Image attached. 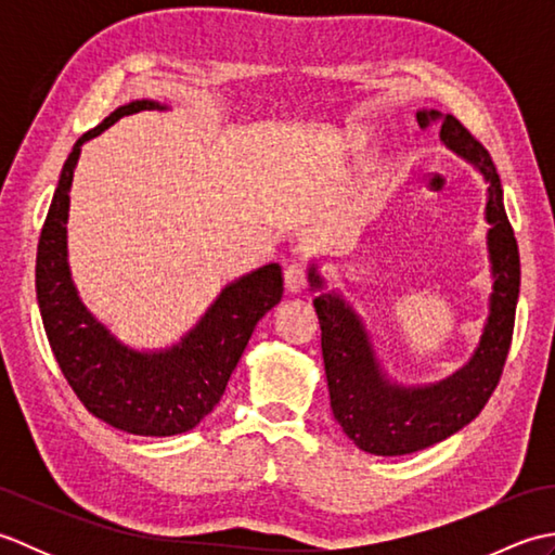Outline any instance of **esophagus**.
Here are the masks:
<instances>
[{"label": "esophagus", "mask_w": 555, "mask_h": 555, "mask_svg": "<svg viewBox=\"0 0 555 555\" xmlns=\"http://www.w3.org/2000/svg\"><path fill=\"white\" fill-rule=\"evenodd\" d=\"M284 284L288 293L298 296V293L308 288V271H305L300 264H288L284 271Z\"/></svg>", "instance_id": "obj_1"}]
</instances>
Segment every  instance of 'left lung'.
I'll list each match as a JSON object with an SVG mask.
<instances>
[{
	"label": "left lung",
	"instance_id": "obj_1",
	"mask_svg": "<svg viewBox=\"0 0 555 555\" xmlns=\"http://www.w3.org/2000/svg\"><path fill=\"white\" fill-rule=\"evenodd\" d=\"M420 128L441 124V143L485 176L489 221L487 250L491 262L489 317L479 344L463 367L441 382L405 386L376 360L362 317L338 288L326 291L320 264L312 259L308 281L322 326L324 372L336 422L360 451L372 455H408L439 443L473 422L496 388L511 350L517 296H520V253L503 207V188L485 145L455 116L436 109L417 112Z\"/></svg>",
	"mask_w": 555,
	"mask_h": 555
}]
</instances>
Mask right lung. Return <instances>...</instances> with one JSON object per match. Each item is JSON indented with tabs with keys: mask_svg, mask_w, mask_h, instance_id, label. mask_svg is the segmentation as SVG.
<instances>
[{
	"mask_svg": "<svg viewBox=\"0 0 555 555\" xmlns=\"http://www.w3.org/2000/svg\"><path fill=\"white\" fill-rule=\"evenodd\" d=\"M145 109L169 107L133 100L76 140L40 233L35 288L47 340L80 403L121 431L173 436L191 431L215 410L257 322L284 296V279L271 262L231 281L179 344L159 350L126 346L82 305L66 245L68 193L80 147L121 116Z\"/></svg>",
	"mask_w": 555,
	"mask_h": 555,
	"instance_id": "1",
	"label": "right lung"
}]
</instances>
